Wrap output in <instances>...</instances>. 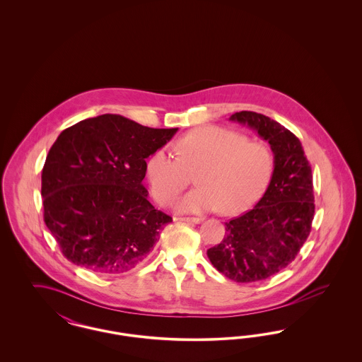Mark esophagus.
I'll list each match as a JSON object with an SVG mask.
<instances>
[{
  "label": "esophagus",
  "mask_w": 362,
  "mask_h": 362,
  "mask_svg": "<svg viewBox=\"0 0 362 362\" xmlns=\"http://www.w3.org/2000/svg\"><path fill=\"white\" fill-rule=\"evenodd\" d=\"M176 221H185V223H192V224H201L204 220L199 217H179L175 218Z\"/></svg>",
  "instance_id": "34e87169"
}]
</instances>
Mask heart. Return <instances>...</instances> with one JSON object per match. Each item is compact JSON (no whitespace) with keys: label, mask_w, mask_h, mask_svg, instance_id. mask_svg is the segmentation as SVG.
<instances>
[{"label":"heart","mask_w":362,"mask_h":362,"mask_svg":"<svg viewBox=\"0 0 362 362\" xmlns=\"http://www.w3.org/2000/svg\"><path fill=\"white\" fill-rule=\"evenodd\" d=\"M175 151L177 156L156 151L146 163V176L156 201L170 204L189 186V173H195L198 187L176 204L182 213L243 211L267 187L274 167L267 145L217 126L191 130L177 139Z\"/></svg>","instance_id":"1"}]
</instances>
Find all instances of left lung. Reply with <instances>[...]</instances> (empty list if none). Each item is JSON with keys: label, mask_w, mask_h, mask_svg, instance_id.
Listing matches in <instances>:
<instances>
[{"label": "left lung", "mask_w": 362, "mask_h": 362, "mask_svg": "<svg viewBox=\"0 0 362 362\" xmlns=\"http://www.w3.org/2000/svg\"><path fill=\"white\" fill-rule=\"evenodd\" d=\"M229 121L248 126L269 142L274 170L258 204L225 223L224 239L207 250V258L235 282H258L292 263L310 236L312 171L300 139L278 122L252 111L236 112Z\"/></svg>", "instance_id": "obj_1"}]
</instances>
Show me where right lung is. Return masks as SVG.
Wrapping results in <instances>:
<instances>
[{
    "label": "right lung",
    "mask_w": 362,
    "mask_h": 362,
    "mask_svg": "<svg viewBox=\"0 0 362 362\" xmlns=\"http://www.w3.org/2000/svg\"><path fill=\"white\" fill-rule=\"evenodd\" d=\"M117 114L65 129L42 171L45 223L65 258L99 274L136 269L173 218L142 185L146 158L176 134Z\"/></svg>",
    "instance_id": "right-lung-1"
}]
</instances>
